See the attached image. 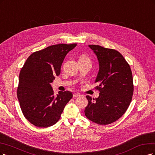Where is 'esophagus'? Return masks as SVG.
Listing matches in <instances>:
<instances>
[{
  "label": "esophagus",
  "mask_w": 155,
  "mask_h": 155,
  "mask_svg": "<svg viewBox=\"0 0 155 155\" xmlns=\"http://www.w3.org/2000/svg\"><path fill=\"white\" fill-rule=\"evenodd\" d=\"M81 96V94H78V93H74L73 94V97H78Z\"/></svg>",
  "instance_id": "1"
}]
</instances>
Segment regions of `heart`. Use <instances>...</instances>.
<instances>
[{
  "mask_svg": "<svg viewBox=\"0 0 155 155\" xmlns=\"http://www.w3.org/2000/svg\"><path fill=\"white\" fill-rule=\"evenodd\" d=\"M79 60H84V61H89V58L86 55H84V54H83V55H81V57H80Z\"/></svg>",
  "mask_w": 155,
  "mask_h": 155,
  "instance_id": "b5f03b06",
  "label": "heart"
}]
</instances>
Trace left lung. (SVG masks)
<instances>
[{
    "mask_svg": "<svg viewBox=\"0 0 155 155\" xmlns=\"http://www.w3.org/2000/svg\"><path fill=\"white\" fill-rule=\"evenodd\" d=\"M97 55L99 71L95 82L99 86V97L86 96L88 104L85 115L91 121L107 125L117 121L125 113L133 94V75L130 66L115 49L89 45Z\"/></svg>",
    "mask_w": 155,
    "mask_h": 155,
    "instance_id": "left-lung-1",
    "label": "left lung"
}]
</instances>
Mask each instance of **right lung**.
I'll return each instance as SVG.
<instances>
[{
	"instance_id": "1",
	"label": "right lung",
	"mask_w": 155,
	"mask_h": 155,
	"mask_svg": "<svg viewBox=\"0 0 155 155\" xmlns=\"http://www.w3.org/2000/svg\"><path fill=\"white\" fill-rule=\"evenodd\" d=\"M76 46L56 44L34 52L20 71L17 98L24 116L34 126L48 127L56 124L72 98L68 91L54 95L51 83L61 73L65 57Z\"/></svg>"
}]
</instances>
